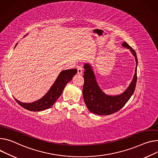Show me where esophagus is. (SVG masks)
Here are the masks:
<instances>
[{
    "mask_svg": "<svg viewBox=\"0 0 158 158\" xmlns=\"http://www.w3.org/2000/svg\"><path fill=\"white\" fill-rule=\"evenodd\" d=\"M83 72V68L81 65L77 66V73L79 74H81Z\"/></svg>",
    "mask_w": 158,
    "mask_h": 158,
    "instance_id": "obj_1",
    "label": "esophagus"
}]
</instances>
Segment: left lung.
Masks as SVG:
<instances>
[{
  "label": "left lung",
  "mask_w": 158,
  "mask_h": 158,
  "mask_svg": "<svg viewBox=\"0 0 158 158\" xmlns=\"http://www.w3.org/2000/svg\"><path fill=\"white\" fill-rule=\"evenodd\" d=\"M122 46L131 50L135 56L137 65L131 84L127 90L120 95L112 96L105 94L98 85L91 67L88 64L84 65L82 94L85 105L93 113L99 115H108L117 112L125 106L135 91L137 79V66L138 62L136 52L127 42H124Z\"/></svg>",
  "instance_id": "1"
}]
</instances>
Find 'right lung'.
Instances as JSON below:
<instances>
[{"instance_id":"1","label":"right lung","mask_w":158,"mask_h":158,"mask_svg":"<svg viewBox=\"0 0 158 158\" xmlns=\"http://www.w3.org/2000/svg\"><path fill=\"white\" fill-rule=\"evenodd\" d=\"M77 73V70L76 69L62 71L48 92L36 102L30 103H24L19 102L16 98H14V99L20 106L30 111H39L48 109L52 106L57 99L60 97L65 85Z\"/></svg>"}]
</instances>
